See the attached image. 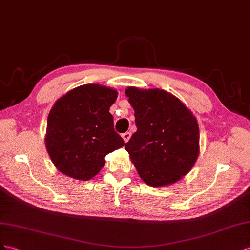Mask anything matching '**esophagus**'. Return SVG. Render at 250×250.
<instances>
[{"label": "esophagus", "mask_w": 250, "mask_h": 250, "mask_svg": "<svg viewBox=\"0 0 250 250\" xmlns=\"http://www.w3.org/2000/svg\"><path fill=\"white\" fill-rule=\"evenodd\" d=\"M121 137H123V139H124L125 142H127V141H129V139L131 138V133H130V132L124 133L123 135H121Z\"/></svg>", "instance_id": "1"}]
</instances>
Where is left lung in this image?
<instances>
[{
  "label": "left lung",
  "instance_id": "1",
  "mask_svg": "<svg viewBox=\"0 0 250 250\" xmlns=\"http://www.w3.org/2000/svg\"><path fill=\"white\" fill-rule=\"evenodd\" d=\"M135 132L125 147L139 177L152 188L176 183L196 163L200 146L197 118L179 98L160 89L127 87Z\"/></svg>",
  "mask_w": 250,
  "mask_h": 250
}]
</instances>
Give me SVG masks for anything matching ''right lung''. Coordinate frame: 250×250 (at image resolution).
<instances>
[{
  "label": "right lung",
  "instance_id": "add662e5",
  "mask_svg": "<svg viewBox=\"0 0 250 250\" xmlns=\"http://www.w3.org/2000/svg\"><path fill=\"white\" fill-rule=\"evenodd\" d=\"M118 92L98 83L68 91L49 112L45 145L60 172L76 180L96 176L104 157L123 147L125 141L114 131L110 106Z\"/></svg>",
  "mask_w": 250,
  "mask_h": 250
}]
</instances>
